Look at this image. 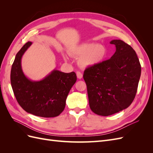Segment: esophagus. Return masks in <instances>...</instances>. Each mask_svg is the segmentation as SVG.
<instances>
[{
	"instance_id": "34e87169",
	"label": "esophagus",
	"mask_w": 153,
	"mask_h": 153,
	"mask_svg": "<svg viewBox=\"0 0 153 153\" xmlns=\"http://www.w3.org/2000/svg\"><path fill=\"white\" fill-rule=\"evenodd\" d=\"M76 76L78 78V79H82V77H83V75L82 73H80V71H77L76 72Z\"/></svg>"
}]
</instances>
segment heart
Masks as SVG:
<instances>
[{
    "mask_svg": "<svg viewBox=\"0 0 153 153\" xmlns=\"http://www.w3.org/2000/svg\"><path fill=\"white\" fill-rule=\"evenodd\" d=\"M73 56L80 58L78 64L84 68L98 66L108 56V50L105 46L95 43H87L74 47L71 52ZM64 58L68 60L64 55Z\"/></svg>",
    "mask_w": 153,
    "mask_h": 153,
    "instance_id": "1",
    "label": "heart"
}]
</instances>
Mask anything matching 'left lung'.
<instances>
[{
  "label": "left lung",
  "instance_id": "8db88e82",
  "mask_svg": "<svg viewBox=\"0 0 153 153\" xmlns=\"http://www.w3.org/2000/svg\"><path fill=\"white\" fill-rule=\"evenodd\" d=\"M115 52L98 66L87 68L84 73L91 110L108 116L127 108L135 98L141 75L135 51L120 39L110 42Z\"/></svg>",
  "mask_w": 153,
  "mask_h": 153
}]
</instances>
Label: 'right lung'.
Wrapping results in <instances>:
<instances>
[{"label":"right lung","instance_id":"obj_1","mask_svg":"<svg viewBox=\"0 0 153 153\" xmlns=\"http://www.w3.org/2000/svg\"><path fill=\"white\" fill-rule=\"evenodd\" d=\"M32 42L16 55L11 71V84L18 103L27 112L42 117L58 116L66 106L67 96L76 81L75 72L53 69L41 80L27 78L22 68V58Z\"/></svg>","mask_w":153,"mask_h":153}]
</instances>
